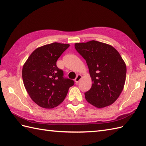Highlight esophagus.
<instances>
[{
	"label": "esophagus",
	"instance_id": "esophagus-1",
	"mask_svg": "<svg viewBox=\"0 0 146 146\" xmlns=\"http://www.w3.org/2000/svg\"><path fill=\"white\" fill-rule=\"evenodd\" d=\"M81 78H82V75H77L76 77V78L75 79V81L76 83H78L80 82V80H81Z\"/></svg>",
	"mask_w": 146,
	"mask_h": 146
}]
</instances>
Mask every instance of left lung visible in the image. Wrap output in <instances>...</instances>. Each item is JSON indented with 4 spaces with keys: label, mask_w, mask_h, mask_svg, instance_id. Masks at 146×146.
<instances>
[{
    "label": "left lung",
    "mask_w": 146,
    "mask_h": 146,
    "mask_svg": "<svg viewBox=\"0 0 146 146\" xmlns=\"http://www.w3.org/2000/svg\"><path fill=\"white\" fill-rule=\"evenodd\" d=\"M75 48L88 65L92 85L85 93L86 101L97 108L112 104L125 84L126 66L115 49L105 43L93 41L76 43Z\"/></svg>",
    "instance_id": "obj_1"
}]
</instances>
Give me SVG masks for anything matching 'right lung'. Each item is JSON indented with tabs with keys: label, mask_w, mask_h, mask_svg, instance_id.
I'll use <instances>...</instances> for the list:
<instances>
[{
	"label": "right lung",
	"mask_w": 146,
	"mask_h": 146,
	"mask_svg": "<svg viewBox=\"0 0 146 146\" xmlns=\"http://www.w3.org/2000/svg\"><path fill=\"white\" fill-rule=\"evenodd\" d=\"M53 42L37 48L23 68L24 85L32 100L39 106L52 108L63 102L69 88L75 82L64 76L56 61L69 47Z\"/></svg>",
	"instance_id": "obj_1"
}]
</instances>
